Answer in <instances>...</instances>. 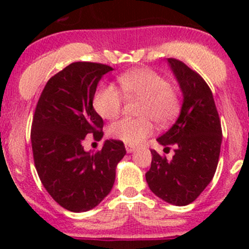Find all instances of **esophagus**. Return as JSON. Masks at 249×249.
Returning <instances> with one entry per match:
<instances>
[{
	"instance_id": "obj_1",
	"label": "esophagus",
	"mask_w": 249,
	"mask_h": 249,
	"mask_svg": "<svg viewBox=\"0 0 249 249\" xmlns=\"http://www.w3.org/2000/svg\"><path fill=\"white\" fill-rule=\"evenodd\" d=\"M125 148H126V152L127 153H132L135 150V147L131 144H125Z\"/></svg>"
}]
</instances>
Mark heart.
I'll return each instance as SVG.
<instances>
[{
    "label": "heart",
    "mask_w": 249,
    "mask_h": 249,
    "mask_svg": "<svg viewBox=\"0 0 249 249\" xmlns=\"http://www.w3.org/2000/svg\"><path fill=\"white\" fill-rule=\"evenodd\" d=\"M123 92L142 100L137 114L140 118H124L108 127L112 139L136 145L154 131V124L167 126L178 114L179 97L167 80L149 69H136L118 78ZM122 95L114 85H104L94 95L92 106L104 119H114L122 109Z\"/></svg>",
    "instance_id": "b5f03b06"
}]
</instances>
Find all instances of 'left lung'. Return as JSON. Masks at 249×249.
<instances>
[{
    "label": "left lung",
    "mask_w": 249,
    "mask_h": 249,
    "mask_svg": "<svg viewBox=\"0 0 249 249\" xmlns=\"http://www.w3.org/2000/svg\"><path fill=\"white\" fill-rule=\"evenodd\" d=\"M167 65L179 84L183 102L175 124L157 141L165 147L175 145V155L167 161L150 150L153 159L145 180L158 197L171 205L185 206L201 194L214 176L222 127L212 91L205 80L182 61L167 59Z\"/></svg>",
    "instance_id": "1"
}]
</instances>
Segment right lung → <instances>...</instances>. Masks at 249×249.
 Instances as JSON below:
<instances>
[{"instance_id":"right-lung-1","label":"right lung","mask_w":249,"mask_h":249,"mask_svg":"<svg viewBox=\"0 0 249 249\" xmlns=\"http://www.w3.org/2000/svg\"><path fill=\"white\" fill-rule=\"evenodd\" d=\"M110 71L95 62L69 65L48 80L35 110L31 143L37 173L50 196L71 212L92 210L109 194L117 165L126 154L117 140H106L96 153L83 147L88 135L104 136L92 99Z\"/></svg>"}]
</instances>
